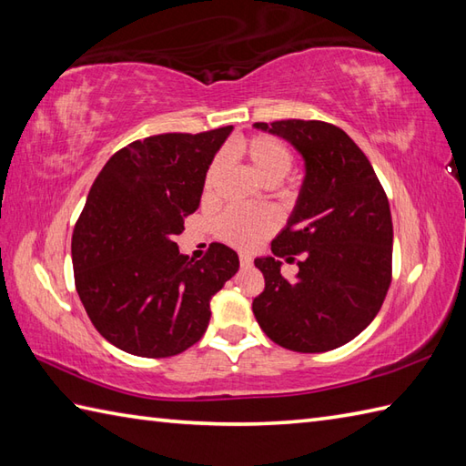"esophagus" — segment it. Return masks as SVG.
<instances>
[{"mask_svg": "<svg viewBox=\"0 0 466 466\" xmlns=\"http://www.w3.org/2000/svg\"><path fill=\"white\" fill-rule=\"evenodd\" d=\"M240 266H242V268H250L252 258L248 254H240Z\"/></svg>", "mask_w": 466, "mask_h": 466, "instance_id": "esophagus-1", "label": "esophagus"}]
</instances>
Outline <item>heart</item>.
<instances>
[{
	"label": "heart",
	"mask_w": 466,
	"mask_h": 466,
	"mask_svg": "<svg viewBox=\"0 0 466 466\" xmlns=\"http://www.w3.org/2000/svg\"><path fill=\"white\" fill-rule=\"evenodd\" d=\"M234 152L246 157L266 184H276L290 172L294 156L289 144L272 134H254L234 144ZM224 167L222 156L210 164L204 177V200L214 198ZM279 228V216L270 208H230L216 220V236L240 250H252Z\"/></svg>",
	"instance_id": "b5f03b06"
}]
</instances>
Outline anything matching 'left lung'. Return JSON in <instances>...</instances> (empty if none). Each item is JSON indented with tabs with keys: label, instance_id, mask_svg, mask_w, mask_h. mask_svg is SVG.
<instances>
[{
	"label": "left lung",
	"instance_id": "left-lung-1",
	"mask_svg": "<svg viewBox=\"0 0 466 466\" xmlns=\"http://www.w3.org/2000/svg\"><path fill=\"white\" fill-rule=\"evenodd\" d=\"M282 136L306 162V177L289 226L272 256L256 258L264 290L252 310L264 334L294 352H326L356 339L392 282L389 198L369 157L339 126L320 120L256 122ZM302 255L292 281L279 258Z\"/></svg>",
	"mask_w": 466,
	"mask_h": 466
}]
</instances>
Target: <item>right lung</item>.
<instances>
[{
  "instance_id": "right-lung-1",
  "label": "right lung",
  "mask_w": 466,
  "mask_h": 466,
  "mask_svg": "<svg viewBox=\"0 0 466 466\" xmlns=\"http://www.w3.org/2000/svg\"><path fill=\"white\" fill-rule=\"evenodd\" d=\"M232 126L157 134L127 144L94 180L72 236L76 290L96 330L144 359L202 339L210 300L238 272V254L212 242L202 260L176 236L200 206L204 177Z\"/></svg>"
}]
</instances>
